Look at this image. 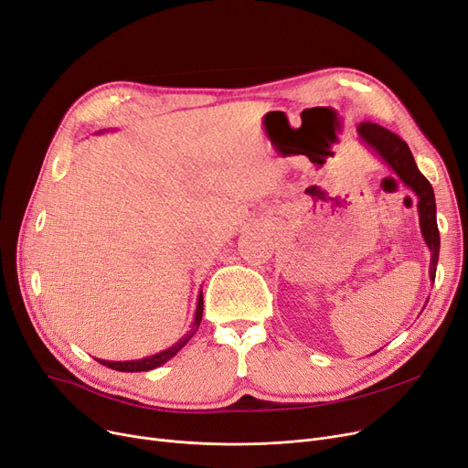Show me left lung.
I'll list each match as a JSON object with an SVG mask.
<instances>
[{"instance_id":"obj_1","label":"left lung","mask_w":468,"mask_h":468,"mask_svg":"<svg viewBox=\"0 0 468 468\" xmlns=\"http://www.w3.org/2000/svg\"><path fill=\"white\" fill-rule=\"evenodd\" d=\"M357 133L363 144H367V147H371L394 170V174L403 181V186H408L419 197L417 208L420 233L426 247L431 249V279L434 282L440 254V231L436 223V200L431 181L419 172L411 149L399 135L378 124H373V122H361L357 126Z\"/></svg>"}]
</instances>
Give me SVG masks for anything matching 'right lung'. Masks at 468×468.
Segmentation results:
<instances>
[{
  "instance_id": "add662e5",
  "label": "right lung",
  "mask_w": 468,
  "mask_h": 468,
  "mask_svg": "<svg viewBox=\"0 0 468 468\" xmlns=\"http://www.w3.org/2000/svg\"><path fill=\"white\" fill-rule=\"evenodd\" d=\"M200 319H202V292L198 294V302H197V312H195V321H193V327L191 331L184 336L179 338L174 346H170L168 350L160 352V354H154L151 357H144V359H135V361H105V359H97L101 365H105V367L109 369H114V371H122V373H137V371H151V369H156L160 367L162 363H166L170 357H174L181 348L186 346V344L191 340V336L197 333L198 324H200Z\"/></svg>"
}]
</instances>
